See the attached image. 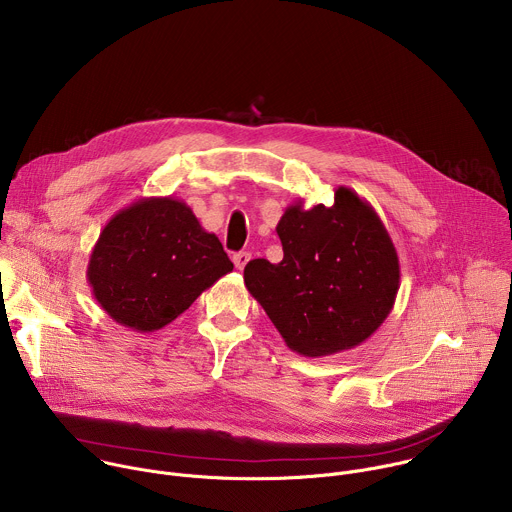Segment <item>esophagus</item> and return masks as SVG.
<instances>
[{
    "instance_id": "esophagus-1",
    "label": "esophagus",
    "mask_w": 512,
    "mask_h": 512,
    "mask_svg": "<svg viewBox=\"0 0 512 512\" xmlns=\"http://www.w3.org/2000/svg\"><path fill=\"white\" fill-rule=\"evenodd\" d=\"M249 259H251V253H247V251H241V253H235V255H233V263H235L237 269H245V265L249 263Z\"/></svg>"
}]
</instances>
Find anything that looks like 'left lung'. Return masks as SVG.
<instances>
[{
	"label": "left lung",
	"mask_w": 512,
	"mask_h": 512,
	"mask_svg": "<svg viewBox=\"0 0 512 512\" xmlns=\"http://www.w3.org/2000/svg\"><path fill=\"white\" fill-rule=\"evenodd\" d=\"M281 263L253 259L245 285L289 350L320 358L356 348L387 320L399 291L395 245L354 190L338 186L334 204L300 198L277 223Z\"/></svg>",
	"instance_id": "obj_1"
}]
</instances>
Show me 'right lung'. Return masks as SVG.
I'll use <instances>...</instances> for the list:
<instances>
[{"label":"right lung","instance_id":"1","mask_svg":"<svg viewBox=\"0 0 512 512\" xmlns=\"http://www.w3.org/2000/svg\"><path fill=\"white\" fill-rule=\"evenodd\" d=\"M231 271L221 241L200 227L184 200L150 196L105 225L87 279L111 320L135 332H156Z\"/></svg>","mask_w":512,"mask_h":512}]
</instances>
